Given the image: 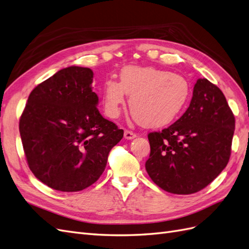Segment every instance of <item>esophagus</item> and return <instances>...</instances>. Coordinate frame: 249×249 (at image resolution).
Returning a JSON list of instances; mask_svg holds the SVG:
<instances>
[{"label": "esophagus", "mask_w": 249, "mask_h": 249, "mask_svg": "<svg viewBox=\"0 0 249 249\" xmlns=\"http://www.w3.org/2000/svg\"><path fill=\"white\" fill-rule=\"evenodd\" d=\"M136 137V133H134L133 131L130 130H124V138L125 139H133Z\"/></svg>", "instance_id": "1"}]
</instances>
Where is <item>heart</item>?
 <instances>
[{
  "label": "heart",
  "instance_id": "1",
  "mask_svg": "<svg viewBox=\"0 0 249 249\" xmlns=\"http://www.w3.org/2000/svg\"><path fill=\"white\" fill-rule=\"evenodd\" d=\"M129 95L133 117L144 126L170 124L185 108L190 97L188 81L179 74L156 67L126 66L118 82L107 80L103 89V107L107 116L117 118Z\"/></svg>",
  "mask_w": 249,
  "mask_h": 249
}]
</instances>
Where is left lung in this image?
<instances>
[{"instance_id": "8db88e82", "label": "left lung", "mask_w": 249, "mask_h": 249, "mask_svg": "<svg viewBox=\"0 0 249 249\" xmlns=\"http://www.w3.org/2000/svg\"><path fill=\"white\" fill-rule=\"evenodd\" d=\"M233 131L235 116L221 90L207 79H198L182 117L147 135L149 178L173 194L200 191L228 165Z\"/></svg>"}]
</instances>
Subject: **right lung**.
Listing matches in <instances>:
<instances>
[{"label": "right lung", "mask_w": 249, "mask_h": 249, "mask_svg": "<svg viewBox=\"0 0 249 249\" xmlns=\"http://www.w3.org/2000/svg\"><path fill=\"white\" fill-rule=\"evenodd\" d=\"M93 71L70 66L37 85L19 119L29 168L52 189L77 192L106 168L108 155L124 130L97 110Z\"/></svg>", "instance_id": "obj_1"}]
</instances>
